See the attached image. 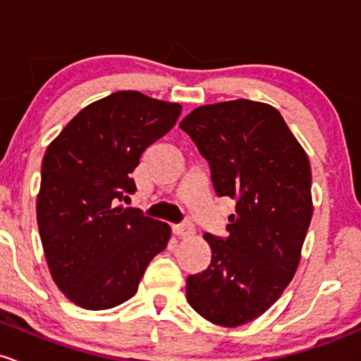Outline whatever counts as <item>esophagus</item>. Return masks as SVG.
<instances>
[{
	"label": "esophagus",
	"instance_id": "esophagus-1",
	"mask_svg": "<svg viewBox=\"0 0 361 361\" xmlns=\"http://www.w3.org/2000/svg\"><path fill=\"white\" fill-rule=\"evenodd\" d=\"M172 231L177 238H191L195 235V226L189 224V222H184V224L172 226Z\"/></svg>",
	"mask_w": 361,
	"mask_h": 361
}]
</instances>
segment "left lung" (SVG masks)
Listing matches in <instances>:
<instances>
[{
    "label": "left lung",
    "mask_w": 361,
    "mask_h": 361,
    "mask_svg": "<svg viewBox=\"0 0 361 361\" xmlns=\"http://www.w3.org/2000/svg\"><path fill=\"white\" fill-rule=\"evenodd\" d=\"M179 126L205 156L215 192L236 200L228 238L203 236L212 261L188 278V300L215 325H245L280 299L299 267L313 217L310 159L269 104H207Z\"/></svg>",
    "instance_id": "obj_1"
}]
</instances>
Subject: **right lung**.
<instances>
[{"mask_svg":"<svg viewBox=\"0 0 361 361\" xmlns=\"http://www.w3.org/2000/svg\"><path fill=\"white\" fill-rule=\"evenodd\" d=\"M182 106L121 90L80 111L47 147L36 200L51 278L83 310H109L137 292L170 228L120 205L146 147L177 123Z\"/></svg>","mask_w":361,"mask_h":361,"instance_id":"1","label":"right lung"}]
</instances>
